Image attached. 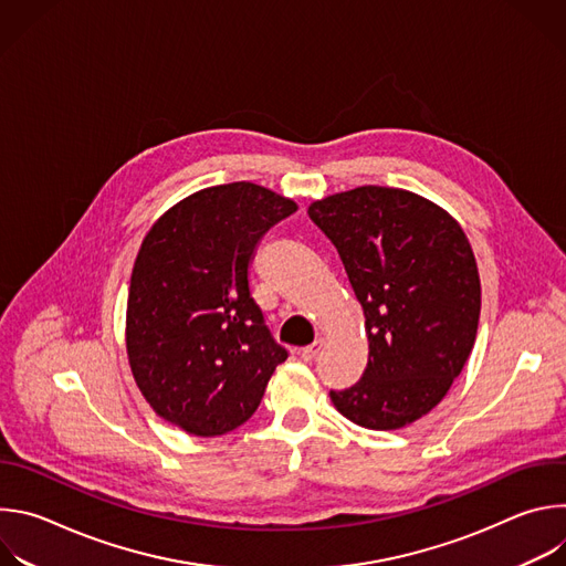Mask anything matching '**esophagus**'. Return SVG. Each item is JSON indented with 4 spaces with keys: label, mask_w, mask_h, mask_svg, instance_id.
I'll return each mask as SVG.
<instances>
[{
    "label": "esophagus",
    "mask_w": 566,
    "mask_h": 566,
    "mask_svg": "<svg viewBox=\"0 0 566 566\" xmlns=\"http://www.w3.org/2000/svg\"><path fill=\"white\" fill-rule=\"evenodd\" d=\"M319 349H322V340H315L313 345L300 349V358H302L304 363H311V360H315V356L319 354Z\"/></svg>",
    "instance_id": "1"
}]
</instances>
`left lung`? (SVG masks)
<instances>
[{
	"label": "left lung",
	"instance_id": "8db88e82",
	"mask_svg": "<svg viewBox=\"0 0 566 566\" xmlns=\"http://www.w3.org/2000/svg\"><path fill=\"white\" fill-rule=\"evenodd\" d=\"M311 221L336 247L365 313L363 378L332 389L336 410L367 430H398L437 408L476 338L481 284L470 241L437 203L363 186L313 201Z\"/></svg>",
	"mask_w": 566,
	"mask_h": 566
}]
</instances>
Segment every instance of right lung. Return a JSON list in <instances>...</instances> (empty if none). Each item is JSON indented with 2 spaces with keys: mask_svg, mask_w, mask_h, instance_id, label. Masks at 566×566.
I'll use <instances>...</instances> for the list:
<instances>
[{
  "mask_svg": "<svg viewBox=\"0 0 566 566\" xmlns=\"http://www.w3.org/2000/svg\"><path fill=\"white\" fill-rule=\"evenodd\" d=\"M297 210L269 188L237 181L199 190L149 228L127 297L134 380L160 417L217 437L253 417L286 360L251 297L260 239Z\"/></svg>",
  "mask_w": 566,
  "mask_h": 566,
  "instance_id": "right-lung-1",
  "label": "right lung"
}]
</instances>
